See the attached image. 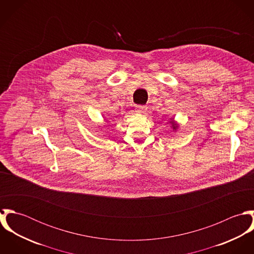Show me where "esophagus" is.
<instances>
[{"mask_svg":"<svg viewBox=\"0 0 254 254\" xmlns=\"http://www.w3.org/2000/svg\"><path fill=\"white\" fill-rule=\"evenodd\" d=\"M146 107L145 106H136V111L137 112H141V113H143L144 111L146 110Z\"/></svg>","mask_w":254,"mask_h":254,"instance_id":"34e87169","label":"esophagus"}]
</instances>
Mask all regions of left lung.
I'll use <instances>...</instances> for the list:
<instances>
[{"mask_svg": "<svg viewBox=\"0 0 254 254\" xmlns=\"http://www.w3.org/2000/svg\"><path fill=\"white\" fill-rule=\"evenodd\" d=\"M170 123L172 124V127H173V129H175V130H176V128H177L176 124H174V123H173V121H170Z\"/></svg>", "mask_w": 254, "mask_h": 254, "instance_id": "left-lung-1", "label": "left lung"}]
</instances>
